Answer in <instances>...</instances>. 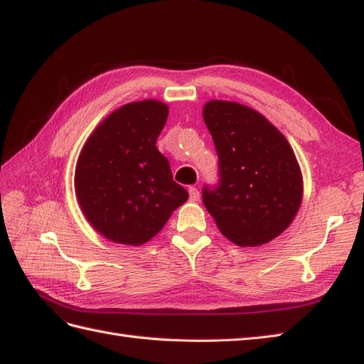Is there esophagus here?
<instances>
[{"label": "esophagus", "instance_id": "esophagus-1", "mask_svg": "<svg viewBox=\"0 0 364 364\" xmlns=\"http://www.w3.org/2000/svg\"><path fill=\"white\" fill-rule=\"evenodd\" d=\"M189 200L191 201H198L200 200V192H198V189L197 188H189Z\"/></svg>", "mask_w": 364, "mask_h": 364}]
</instances>
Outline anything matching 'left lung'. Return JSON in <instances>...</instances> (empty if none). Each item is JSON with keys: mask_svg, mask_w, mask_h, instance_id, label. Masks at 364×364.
<instances>
[{"mask_svg": "<svg viewBox=\"0 0 364 364\" xmlns=\"http://www.w3.org/2000/svg\"><path fill=\"white\" fill-rule=\"evenodd\" d=\"M203 119L218 156V184L203 203L239 247H257L287 230L302 200L301 168L289 141L256 109L209 100Z\"/></svg>", "mask_w": 364, "mask_h": 364, "instance_id": "8db88e82", "label": "left lung"}]
</instances>
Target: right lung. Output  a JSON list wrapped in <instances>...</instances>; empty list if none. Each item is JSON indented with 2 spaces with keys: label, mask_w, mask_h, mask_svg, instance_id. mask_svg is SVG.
I'll use <instances>...</instances> for the list:
<instances>
[{
  "label": "right lung",
  "mask_w": 364,
  "mask_h": 364,
  "mask_svg": "<svg viewBox=\"0 0 364 364\" xmlns=\"http://www.w3.org/2000/svg\"><path fill=\"white\" fill-rule=\"evenodd\" d=\"M168 107L146 99L117 108L83 146L74 188L83 215L108 240L142 245L189 198L156 139Z\"/></svg>",
  "instance_id": "1"
}]
</instances>
